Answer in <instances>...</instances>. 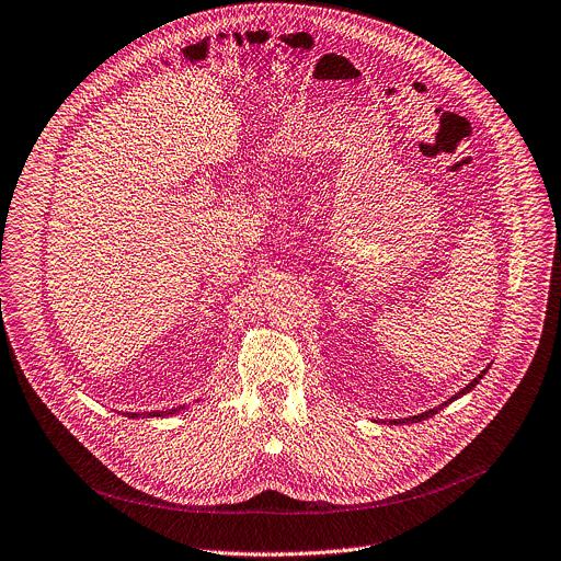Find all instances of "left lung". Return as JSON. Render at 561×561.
<instances>
[{"label": "left lung", "mask_w": 561, "mask_h": 561, "mask_svg": "<svg viewBox=\"0 0 561 561\" xmlns=\"http://www.w3.org/2000/svg\"><path fill=\"white\" fill-rule=\"evenodd\" d=\"M489 368H491V366H486V368H484L482 373H479V375H477V377H474V379H472L468 386H463L459 392H455L450 399H446L444 404H439V407H435V409H428V411H424V413H420V415H413V417H404V420H390V424H417V422H424V420L433 417V415H435V413H439L444 407H448L450 402H455V399H459V397H463L466 392H470V390H472V388L479 383V379H482V377L489 373Z\"/></svg>", "instance_id": "1"}]
</instances>
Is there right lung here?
I'll return each instance as SVG.
<instances>
[{
    "mask_svg": "<svg viewBox=\"0 0 561 561\" xmlns=\"http://www.w3.org/2000/svg\"><path fill=\"white\" fill-rule=\"evenodd\" d=\"M186 407H180V409H171V411H152V413H126V417L130 420H137V417H173L178 413H182Z\"/></svg>",
    "mask_w": 561,
    "mask_h": 561,
    "instance_id": "add662e5",
    "label": "right lung"
}]
</instances>
